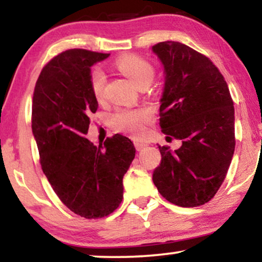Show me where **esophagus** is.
Listing matches in <instances>:
<instances>
[{
  "label": "esophagus",
  "instance_id": "obj_1",
  "mask_svg": "<svg viewBox=\"0 0 262 262\" xmlns=\"http://www.w3.org/2000/svg\"><path fill=\"white\" fill-rule=\"evenodd\" d=\"M134 146H135V148H137L138 151H140V150H142V148H145L147 146V144L146 142H144V141H134Z\"/></svg>",
  "mask_w": 262,
  "mask_h": 262
}]
</instances>
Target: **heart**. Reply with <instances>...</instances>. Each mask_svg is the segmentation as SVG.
Returning a JSON list of instances; mask_svg holds the SVG:
<instances>
[{"label":"heart","instance_id":"obj_1","mask_svg":"<svg viewBox=\"0 0 262 262\" xmlns=\"http://www.w3.org/2000/svg\"><path fill=\"white\" fill-rule=\"evenodd\" d=\"M117 70L122 72L125 77L130 79L139 87L142 83L152 81L155 70L146 59L138 55H122L115 62ZM106 83V76L101 69H93L91 74V88L93 94L97 99H101L104 95V88ZM150 116L144 110L135 111H120L112 117V124L117 130L127 133L132 137H140L146 130L147 122Z\"/></svg>","mask_w":262,"mask_h":262}]
</instances>
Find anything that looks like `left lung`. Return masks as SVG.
Segmentation results:
<instances>
[{"instance_id": "left-lung-1", "label": "left lung", "mask_w": 262, "mask_h": 262, "mask_svg": "<svg viewBox=\"0 0 262 262\" xmlns=\"http://www.w3.org/2000/svg\"><path fill=\"white\" fill-rule=\"evenodd\" d=\"M164 72L160 125L178 150L158 146L161 164L152 180L179 207L209 202L225 180L234 152V107L224 76L209 59L180 42L151 48Z\"/></svg>"}]
</instances>
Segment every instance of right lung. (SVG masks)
Returning <instances> with one entry per match:
<instances>
[{
    "instance_id": "right-lung-1",
    "label": "right lung",
    "mask_w": 262,
    "mask_h": 262,
    "mask_svg": "<svg viewBox=\"0 0 262 262\" xmlns=\"http://www.w3.org/2000/svg\"><path fill=\"white\" fill-rule=\"evenodd\" d=\"M110 54L69 49L43 68L32 98V134L42 170L57 196L85 219L106 216L123 198V177L135 157L130 139L116 134L104 146L85 138L98 110L91 68Z\"/></svg>"
}]
</instances>
